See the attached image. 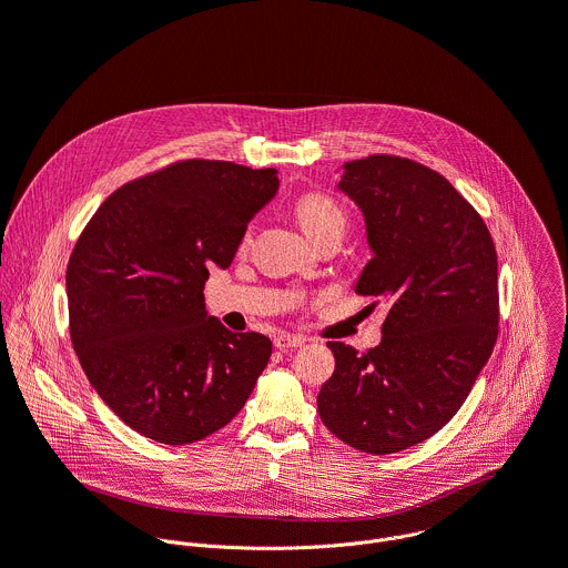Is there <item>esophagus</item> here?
<instances>
[{
    "label": "esophagus",
    "instance_id": "esophagus-1",
    "mask_svg": "<svg viewBox=\"0 0 568 568\" xmlns=\"http://www.w3.org/2000/svg\"><path fill=\"white\" fill-rule=\"evenodd\" d=\"M305 342H307V339L301 337V335L283 333V335H278V337L274 339V346H276L278 351H287V348H301Z\"/></svg>",
    "mask_w": 568,
    "mask_h": 568
}]
</instances>
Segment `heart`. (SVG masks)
I'll return each mask as SVG.
<instances>
[{"label":"heart","instance_id":"heart-1","mask_svg":"<svg viewBox=\"0 0 568 568\" xmlns=\"http://www.w3.org/2000/svg\"><path fill=\"white\" fill-rule=\"evenodd\" d=\"M294 215L303 231L314 240L331 229H344L346 215L342 204L321 191H307L294 200Z\"/></svg>","mask_w":568,"mask_h":568}]
</instances>
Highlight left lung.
Returning <instances> with one entry per match:
<instances>
[{
	"label": "left lung",
	"instance_id": "left-lung-1",
	"mask_svg": "<svg viewBox=\"0 0 568 568\" xmlns=\"http://www.w3.org/2000/svg\"><path fill=\"white\" fill-rule=\"evenodd\" d=\"M337 186L362 209L373 252L355 292L390 310L368 353L328 342L335 373L316 407L346 445L395 454L440 432L490 359L499 333L497 252L474 206L418 161H348Z\"/></svg>",
	"mask_w": 568,
	"mask_h": 568
}]
</instances>
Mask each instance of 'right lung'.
I'll return each instance as SVG.
<instances>
[{
  "label": "right lung",
  "mask_w": 568,
  "mask_h": 568,
  "mask_svg": "<svg viewBox=\"0 0 568 568\" xmlns=\"http://www.w3.org/2000/svg\"><path fill=\"white\" fill-rule=\"evenodd\" d=\"M276 191V169L186 159L116 189L80 233L67 265L71 344L141 436L197 443L245 407L272 342L209 316L204 283Z\"/></svg>",
  "instance_id": "1"
}]
</instances>
